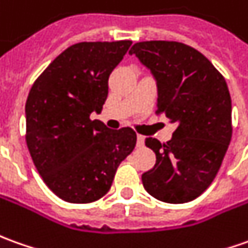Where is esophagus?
Listing matches in <instances>:
<instances>
[{
	"mask_svg": "<svg viewBox=\"0 0 248 248\" xmlns=\"http://www.w3.org/2000/svg\"><path fill=\"white\" fill-rule=\"evenodd\" d=\"M144 141H145V137L144 136H141V134H138L137 136V146H144Z\"/></svg>",
	"mask_w": 248,
	"mask_h": 248,
	"instance_id": "obj_1",
	"label": "esophagus"
}]
</instances>
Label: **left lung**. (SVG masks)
<instances>
[{"instance_id": "1", "label": "left lung", "mask_w": 248, "mask_h": 248, "mask_svg": "<svg viewBox=\"0 0 248 248\" xmlns=\"http://www.w3.org/2000/svg\"><path fill=\"white\" fill-rule=\"evenodd\" d=\"M129 54L157 81L156 114L178 124L167 142L145 138L156 164L142 173V185L159 201H193L216 178L232 137L225 78L203 54L179 42H138Z\"/></svg>"}]
</instances>
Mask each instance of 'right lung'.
I'll return each instance as SVG.
<instances>
[{
	"mask_svg": "<svg viewBox=\"0 0 248 248\" xmlns=\"http://www.w3.org/2000/svg\"><path fill=\"white\" fill-rule=\"evenodd\" d=\"M131 40L81 42L67 47L35 80L25 103V142L47 187L70 203L108 193L119 164L134 149L130 127L111 130L100 112L108 77Z\"/></svg>",
	"mask_w": 248,
	"mask_h": 248,
	"instance_id": "right-lung-1",
	"label": "right lung"
}]
</instances>
